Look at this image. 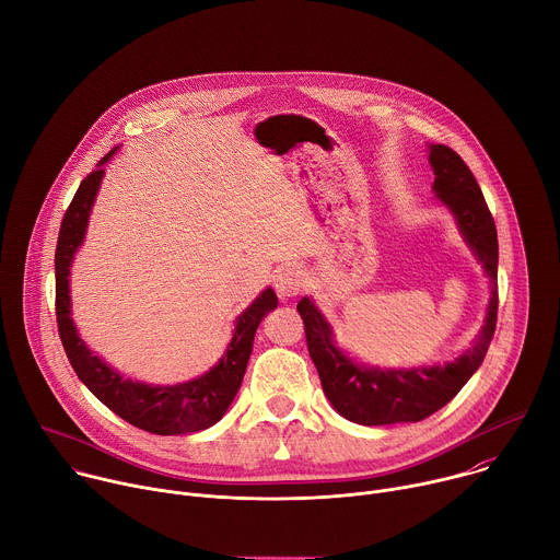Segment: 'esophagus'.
<instances>
[{
	"mask_svg": "<svg viewBox=\"0 0 560 560\" xmlns=\"http://www.w3.org/2000/svg\"><path fill=\"white\" fill-rule=\"evenodd\" d=\"M304 271L298 265H287L276 273V291L280 298H293L304 289Z\"/></svg>",
	"mask_w": 560,
	"mask_h": 560,
	"instance_id": "esophagus-1",
	"label": "esophagus"
}]
</instances>
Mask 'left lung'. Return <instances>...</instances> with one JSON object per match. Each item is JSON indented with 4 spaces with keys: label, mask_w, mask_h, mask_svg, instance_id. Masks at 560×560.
I'll list each match as a JSON object with an SVG mask.
<instances>
[{
    "label": "left lung",
    "mask_w": 560,
    "mask_h": 560,
    "mask_svg": "<svg viewBox=\"0 0 560 560\" xmlns=\"http://www.w3.org/2000/svg\"><path fill=\"white\" fill-rule=\"evenodd\" d=\"M432 191L448 207L457 228L490 278V302L479 338L453 362L417 369H375L353 362L332 340V328L311 298L298 302L308 355L330 406L349 421L386 425L421 421L448 404L483 364L497 328L499 241L494 218L464 159L448 145H428Z\"/></svg>",
    "instance_id": "8db88e82"
}]
</instances>
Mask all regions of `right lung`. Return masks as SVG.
I'll return each instance as SVG.
<instances>
[{"label":"right lung","mask_w":560,"mask_h":560,"mask_svg":"<svg viewBox=\"0 0 560 560\" xmlns=\"http://www.w3.org/2000/svg\"><path fill=\"white\" fill-rule=\"evenodd\" d=\"M119 148L109 150L98 165L81 180L66 215L61 220L57 252H55V306L59 338L66 355L77 373V377L90 388V393L105 404L112 412H117L128 423L148 430L152 434H185L198 432L228 412L232 406L254 349L256 328L262 317L278 306V295L273 289H265L238 317L234 338L228 351L205 375L174 384L154 386L135 380H126L119 371L107 366L98 355H94L85 342L79 338V330L70 317V265L85 238L88 218L101 187L103 165L115 156Z\"/></svg>","instance_id":"add662e5"}]
</instances>
